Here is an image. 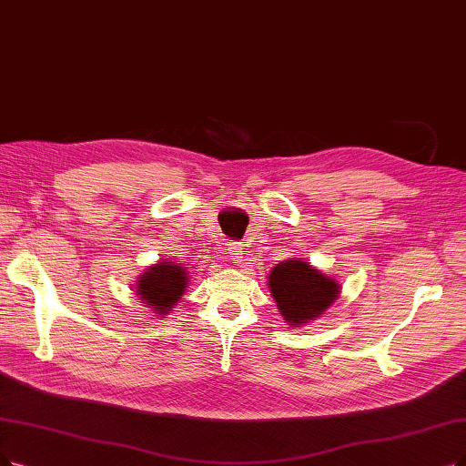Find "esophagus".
<instances>
[{
  "label": "esophagus",
  "mask_w": 466,
  "mask_h": 466,
  "mask_svg": "<svg viewBox=\"0 0 466 466\" xmlns=\"http://www.w3.org/2000/svg\"><path fill=\"white\" fill-rule=\"evenodd\" d=\"M228 254L231 256V262L233 264L243 262V245H240V243H229L228 245Z\"/></svg>",
  "instance_id": "esophagus-1"
}]
</instances>
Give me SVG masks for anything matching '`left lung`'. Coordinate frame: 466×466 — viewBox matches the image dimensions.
Returning <instances> with one entry per match:
<instances>
[{
    "instance_id": "obj_1",
    "label": "left lung",
    "mask_w": 466,
    "mask_h": 466,
    "mask_svg": "<svg viewBox=\"0 0 466 466\" xmlns=\"http://www.w3.org/2000/svg\"><path fill=\"white\" fill-rule=\"evenodd\" d=\"M269 290L289 325H302L319 318L340 292L334 279L300 259L277 264L269 273Z\"/></svg>"
}]
</instances>
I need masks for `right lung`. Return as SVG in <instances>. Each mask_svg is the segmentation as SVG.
<instances>
[{
	"mask_svg": "<svg viewBox=\"0 0 466 466\" xmlns=\"http://www.w3.org/2000/svg\"><path fill=\"white\" fill-rule=\"evenodd\" d=\"M185 287H187V273L181 266L172 262H160L148 268V271L137 281V294L143 304L155 308V313H170L172 306L179 300Z\"/></svg>",
	"mask_w": 466,
	"mask_h": 466,
	"instance_id": "right-lung-1",
	"label": "right lung"
}]
</instances>
